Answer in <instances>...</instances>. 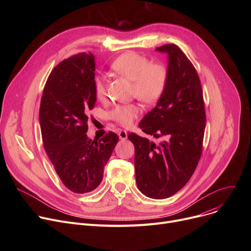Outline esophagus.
Here are the masks:
<instances>
[{"instance_id":"obj_1","label":"esophagus","mask_w":251,"mask_h":251,"mask_svg":"<svg viewBox=\"0 0 251 251\" xmlns=\"http://www.w3.org/2000/svg\"><path fill=\"white\" fill-rule=\"evenodd\" d=\"M127 136H128L127 131H125V130L119 131V138H120L121 140H125L127 138Z\"/></svg>"}]
</instances>
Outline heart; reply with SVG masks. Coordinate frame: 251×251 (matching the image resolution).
<instances>
[{"label": "heart", "mask_w": 251, "mask_h": 251, "mask_svg": "<svg viewBox=\"0 0 251 251\" xmlns=\"http://www.w3.org/2000/svg\"><path fill=\"white\" fill-rule=\"evenodd\" d=\"M111 68L132 81V94L141 101L153 103L163 96L168 81V71L164 65L151 64L147 57L130 51L117 58ZM95 92L100 100L107 97L104 76L99 75L95 78ZM139 113L140 109L135 103L117 104L110 112V118L118 124L127 127L133 123Z\"/></svg>", "instance_id": "obj_1"}]
</instances>
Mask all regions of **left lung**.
Listing matches in <instances>:
<instances>
[{
	"label": "left lung",
	"mask_w": 251,
	"mask_h": 251,
	"mask_svg": "<svg viewBox=\"0 0 251 251\" xmlns=\"http://www.w3.org/2000/svg\"><path fill=\"white\" fill-rule=\"evenodd\" d=\"M168 58V81L155 107L144 116L139 128L154 138L130 133L134 144L135 178L139 191L150 199L174 195L189 181L201 159L205 111L200 77L176 45L155 49Z\"/></svg>",
	"instance_id": "left-lung-1"
}]
</instances>
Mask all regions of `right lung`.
I'll return each instance as SVG.
<instances>
[{
	"mask_svg": "<svg viewBox=\"0 0 251 251\" xmlns=\"http://www.w3.org/2000/svg\"><path fill=\"white\" fill-rule=\"evenodd\" d=\"M95 56L81 52L62 61L48 78L39 108L44 148L64 185L75 193L95 190L119 140L109 132L91 140L87 114L95 108Z\"/></svg>",
	"mask_w": 251,
	"mask_h": 251,
	"instance_id": "right-lung-1",
	"label": "right lung"
}]
</instances>
